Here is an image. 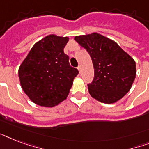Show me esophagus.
Here are the masks:
<instances>
[{"label":"esophagus","instance_id":"obj_1","mask_svg":"<svg viewBox=\"0 0 149 149\" xmlns=\"http://www.w3.org/2000/svg\"><path fill=\"white\" fill-rule=\"evenodd\" d=\"M77 69H78V70H79V72H81V65H78V67H77Z\"/></svg>","mask_w":149,"mask_h":149}]
</instances>
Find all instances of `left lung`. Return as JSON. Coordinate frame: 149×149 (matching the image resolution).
Here are the masks:
<instances>
[{"instance_id": "8db88e82", "label": "left lung", "mask_w": 149, "mask_h": 149, "mask_svg": "<svg viewBox=\"0 0 149 149\" xmlns=\"http://www.w3.org/2000/svg\"><path fill=\"white\" fill-rule=\"evenodd\" d=\"M88 52L93 62L94 78L88 84L92 97L113 104L130 91L136 77V64L114 41L93 32L75 37Z\"/></svg>"}]
</instances>
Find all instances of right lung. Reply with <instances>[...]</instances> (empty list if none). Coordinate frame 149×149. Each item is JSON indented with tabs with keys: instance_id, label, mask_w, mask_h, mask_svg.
Instances as JSON below:
<instances>
[{
	"instance_id": "obj_1",
	"label": "right lung",
	"mask_w": 149,
	"mask_h": 149,
	"mask_svg": "<svg viewBox=\"0 0 149 149\" xmlns=\"http://www.w3.org/2000/svg\"><path fill=\"white\" fill-rule=\"evenodd\" d=\"M68 41V37L46 36L33 45L20 65L22 88L39 106H56L66 99L79 73L63 52Z\"/></svg>"
}]
</instances>
